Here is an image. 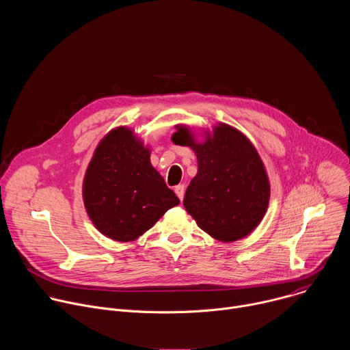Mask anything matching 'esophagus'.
Returning a JSON list of instances; mask_svg holds the SVG:
<instances>
[{
    "label": "esophagus",
    "instance_id": "obj_1",
    "mask_svg": "<svg viewBox=\"0 0 350 350\" xmlns=\"http://www.w3.org/2000/svg\"><path fill=\"white\" fill-rule=\"evenodd\" d=\"M184 185L183 184H180V185H176V188H174V192H176V195L180 198V201H183V198H184Z\"/></svg>",
    "mask_w": 350,
    "mask_h": 350
}]
</instances>
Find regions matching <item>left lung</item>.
<instances>
[{
	"mask_svg": "<svg viewBox=\"0 0 350 350\" xmlns=\"http://www.w3.org/2000/svg\"><path fill=\"white\" fill-rule=\"evenodd\" d=\"M172 139L189 146L198 159L184 208L196 224L221 242L238 241L262 221L270 199L265 165L241 131L220 123L198 142L187 126H177Z\"/></svg>",
	"mask_w": 350,
	"mask_h": 350,
	"instance_id": "8db88e82",
	"label": "left lung"
}]
</instances>
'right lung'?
I'll use <instances>...</instances> for the list:
<instances>
[{
    "label": "right lung",
    "instance_id": "add662e5",
    "mask_svg": "<svg viewBox=\"0 0 350 350\" xmlns=\"http://www.w3.org/2000/svg\"><path fill=\"white\" fill-rule=\"evenodd\" d=\"M149 155L127 127L111 130L95 148L83 181V199L92 224L111 239H137L180 204Z\"/></svg>",
    "mask_w": 350,
    "mask_h": 350
}]
</instances>
